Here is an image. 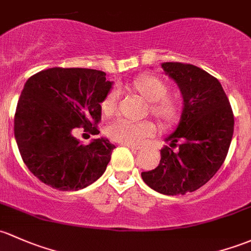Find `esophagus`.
<instances>
[{
	"label": "esophagus",
	"mask_w": 251,
	"mask_h": 251,
	"mask_svg": "<svg viewBox=\"0 0 251 251\" xmlns=\"http://www.w3.org/2000/svg\"><path fill=\"white\" fill-rule=\"evenodd\" d=\"M123 146L130 148V149H132V150H139V149H141V147H139V146H134V144H130V143H123Z\"/></svg>",
	"instance_id": "esophagus-1"
}]
</instances>
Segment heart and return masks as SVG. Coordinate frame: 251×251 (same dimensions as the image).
I'll list each match as a JSON object with an SVG mask.
<instances>
[{
	"mask_svg": "<svg viewBox=\"0 0 251 251\" xmlns=\"http://www.w3.org/2000/svg\"><path fill=\"white\" fill-rule=\"evenodd\" d=\"M130 90L137 96L149 102V112L161 123L171 125L178 118V101L174 96L167 95L168 85L162 78L154 75H143L131 81ZM118 101V91L112 90L102 101V110L104 114L114 113ZM156 126L149 120L127 121L117 120L107 127V133L114 141L120 143H141L147 137L152 136Z\"/></svg>",
	"mask_w": 251,
	"mask_h": 251,
	"instance_id": "1",
	"label": "heart"
}]
</instances>
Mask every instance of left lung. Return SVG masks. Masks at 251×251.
<instances>
[{
    "instance_id": "1",
    "label": "left lung",
    "mask_w": 251,
    "mask_h": 251,
    "mask_svg": "<svg viewBox=\"0 0 251 251\" xmlns=\"http://www.w3.org/2000/svg\"><path fill=\"white\" fill-rule=\"evenodd\" d=\"M161 67L181 92L183 112L176 131L165 138L170 147L161 149L159 166L142 172V179L160 194L185 195L209 181L225 161L233 113L220 81L202 68L180 62H163Z\"/></svg>"
}]
</instances>
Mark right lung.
I'll return each mask as SVG.
<instances>
[{"mask_svg":"<svg viewBox=\"0 0 251 251\" xmlns=\"http://www.w3.org/2000/svg\"><path fill=\"white\" fill-rule=\"evenodd\" d=\"M113 81L102 71L54 67L27 79L14 117V136L23 161L42 183L77 191L107 168L114 144L107 138L84 146L73 130L100 133L101 103Z\"/></svg>","mask_w":251,"mask_h":251,"instance_id":"right-lung-1","label":"right lung"}]
</instances>
